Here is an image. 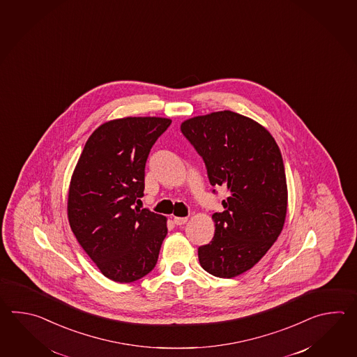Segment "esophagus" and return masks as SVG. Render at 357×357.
Here are the masks:
<instances>
[{"label":"esophagus","mask_w":357,"mask_h":357,"mask_svg":"<svg viewBox=\"0 0 357 357\" xmlns=\"http://www.w3.org/2000/svg\"><path fill=\"white\" fill-rule=\"evenodd\" d=\"M174 222H175V225H177V226H182V225H185L188 222V218L186 217H175Z\"/></svg>","instance_id":"esophagus-1"}]
</instances>
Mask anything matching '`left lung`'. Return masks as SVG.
<instances>
[{"label":"left lung","mask_w":357,"mask_h":357,"mask_svg":"<svg viewBox=\"0 0 357 357\" xmlns=\"http://www.w3.org/2000/svg\"><path fill=\"white\" fill-rule=\"evenodd\" d=\"M181 131L204 160L211 185L228 191L225 211L212 215V241L197 249L200 266L234 278L255 266L282 232L287 183L281 151L266 128L232 111L192 117Z\"/></svg>","instance_id":"8db88e82"}]
</instances>
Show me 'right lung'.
I'll list each match as a JSON object with an SVG mask.
<instances>
[{
  "instance_id": "1",
  "label": "right lung",
  "mask_w": 357,
  "mask_h": 357,
  "mask_svg": "<svg viewBox=\"0 0 357 357\" xmlns=\"http://www.w3.org/2000/svg\"><path fill=\"white\" fill-rule=\"evenodd\" d=\"M171 122L163 117L105 122L76 163L68 189V223L84 251L112 281H137L157 264L167 220L134 204L144 197L149 152Z\"/></svg>"
}]
</instances>
